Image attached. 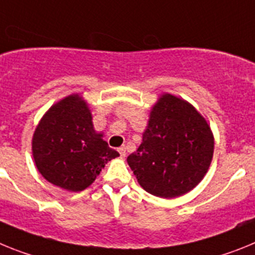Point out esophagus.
Returning <instances> with one entry per match:
<instances>
[{"mask_svg": "<svg viewBox=\"0 0 255 255\" xmlns=\"http://www.w3.org/2000/svg\"><path fill=\"white\" fill-rule=\"evenodd\" d=\"M118 151H119V154H121L122 158H125V156H126V147H125V146H121V147L118 149Z\"/></svg>", "mask_w": 255, "mask_h": 255, "instance_id": "obj_1", "label": "esophagus"}]
</instances>
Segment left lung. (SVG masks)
Listing matches in <instances>:
<instances>
[{"instance_id":"obj_1","label":"left lung","mask_w":255,"mask_h":255,"mask_svg":"<svg viewBox=\"0 0 255 255\" xmlns=\"http://www.w3.org/2000/svg\"><path fill=\"white\" fill-rule=\"evenodd\" d=\"M213 149L207 121L189 103L165 94L150 113L142 143L127 161L143 190L170 199L203 180Z\"/></svg>"}]
</instances>
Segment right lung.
<instances>
[{"instance_id":"1","label":"right lung","mask_w":255,"mask_h":255,"mask_svg":"<svg viewBox=\"0 0 255 255\" xmlns=\"http://www.w3.org/2000/svg\"><path fill=\"white\" fill-rule=\"evenodd\" d=\"M96 133L92 117L78 95L55 104L33 134L32 150L39 173L69 191H82L119 152Z\"/></svg>"}]
</instances>
